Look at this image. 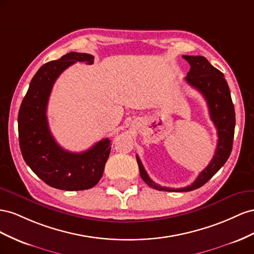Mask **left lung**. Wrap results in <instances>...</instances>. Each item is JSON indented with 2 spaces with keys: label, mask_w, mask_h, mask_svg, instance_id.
<instances>
[{
  "label": "left lung",
  "mask_w": 254,
  "mask_h": 254,
  "mask_svg": "<svg viewBox=\"0 0 254 254\" xmlns=\"http://www.w3.org/2000/svg\"><path fill=\"white\" fill-rule=\"evenodd\" d=\"M183 59L190 64V70L187 73L185 81L204 97L209 117L217 128L218 141H217L214 157L207 167L200 172L192 184L183 188L163 187L153 182L148 176L146 169L143 168L140 158L136 155L141 179L144 183L157 190L181 192L197 190L211 180L215 173L226 164L233 146L235 111L231 99L230 88L223 73L212 66L203 56L183 55Z\"/></svg>",
  "instance_id": "obj_1"
}]
</instances>
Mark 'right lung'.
Masks as SVG:
<instances>
[{
  "instance_id": "obj_1",
  "label": "right lung",
  "mask_w": 254,
  "mask_h": 254,
  "mask_svg": "<svg viewBox=\"0 0 254 254\" xmlns=\"http://www.w3.org/2000/svg\"><path fill=\"white\" fill-rule=\"evenodd\" d=\"M90 54L70 52L49 62L36 72L18 115L20 150L25 163L43 182L63 190H89L103 176L111 153V140L104 138L87 151L73 153L63 149L50 132L47 108L55 81L76 62L93 64Z\"/></svg>"
}]
</instances>
